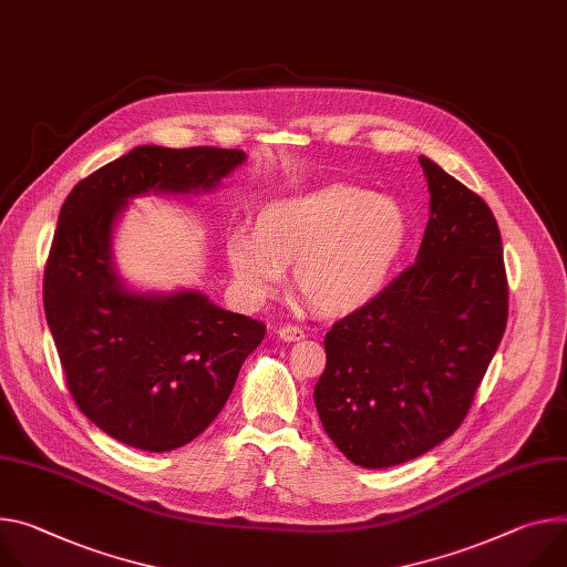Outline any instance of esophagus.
<instances>
[{
  "label": "esophagus",
  "instance_id": "1",
  "mask_svg": "<svg viewBox=\"0 0 567 567\" xmlns=\"http://www.w3.org/2000/svg\"><path fill=\"white\" fill-rule=\"evenodd\" d=\"M278 337L282 341H300V339H305V330L298 328V326H282L278 330Z\"/></svg>",
  "mask_w": 567,
  "mask_h": 567
}]
</instances>
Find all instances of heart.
Instances as JSON below:
<instances>
[{"label": "heart", "instance_id": "obj_1", "mask_svg": "<svg viewBox=\"0 0 567 567\" xmlns=\"http://www.w3.org/2000/svg\"><path fill=\"white\" fill-rule=\"evenodd\" d=\"M411 221L404 205L354 185H326L274 200L255 230L228 235L226 257L239 293L267 300L296 262V285L319 312H348L375 298L406 248Z\"/></svg>", "mask_w": 567, "mask_h": 567}]
</instances>
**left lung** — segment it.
Here are the masks:
<instances>
[{
    "label": "left lung",
    "mask_w": 567,
    "mask_h": 567,
    "mask_svg": "<svg viewBox=\"0 0 567 567\" xmlns=\"http://www.w3.org/2000/svg\"><path fill=\"white\" fill-rule=\"evenodd\" d=\"M430 221L416 262L326 334L319 419L362 468L416 458L466 419L502 341L508 285L486 200L419 158Z\"/></svg>",
    "instance_id": "obj_1"
}]
</instances>
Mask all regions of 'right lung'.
<instances>
[{"instance_id": "right-lung-1", "label": "right lung", "mask_w": 567, "mask_h": 567, "mask_svg": "<svg viewBox=\"0 0 567 567\" xmlns=\"http://www.w3.org/2000/svg\"><path fill=\"white\" fill-rule=\"evenodd\" d=\"M246 161L237 148L135 146L68 194L44 265L42 300L68 389L109 436L146 452L194 441L224 409L267 326L198 291L135 293L113 267L128 198L198 194Z\"/></svg>"}]
</instances>
